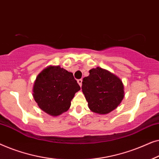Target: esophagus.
<instances>
[{
  "mask_svg": "<svg viewBox=\"0 0 159 159\" xmlns=\"http://www.w3.org/2000/svg\"><path fill=\"white\" fill-rule=\"evenodd\" d=\"M77 83L80 84V87H81V86H82V79L77 80Z\"/></svg>",
  "mask_w": 159,
  "mask_h": 159,
  "instance_id": "1",
  "label": "esophagus"
}]
</instances>
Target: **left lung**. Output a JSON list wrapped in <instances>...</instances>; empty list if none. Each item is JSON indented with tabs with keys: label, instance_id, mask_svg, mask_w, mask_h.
<instances>
[{
	"label": "left lung",
	"instance_id": "left-lung-1",
	"mask_svg": "<svg viewBox=\"0 0 159 159\" xmlns=\"http://www.w3.org/2000/svg\"><path fill=\"white\" fill-rule=\"evenodd\" d=\"M83 78L82 90L92 111L106 114L117 108L125 96L122 81L101 67L89 71Z\"/></svg>",
	"mask_w": 159,
	"mask_h": 159
}]
</instances>
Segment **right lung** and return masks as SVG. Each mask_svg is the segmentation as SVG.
Returning a JSON list of instances; mask_svg holds the SVG:
<instances>
[{"instance_id": "add662e5", "label": "right lung", "mask_w": 159, "mask_h": 159, "mask_svg": "<svg viewBox=\"0 0 159 159\" xmlns=\"http://www.w3.org/2000/svg\"><path fill=\"white\" fill-rule=\"evenodd\" d=\"M80 90L72 73L59 66H49L37 77L32 95L40 109L56 116L69 109L71 101Z\"/></svg>"}]
</instances>
